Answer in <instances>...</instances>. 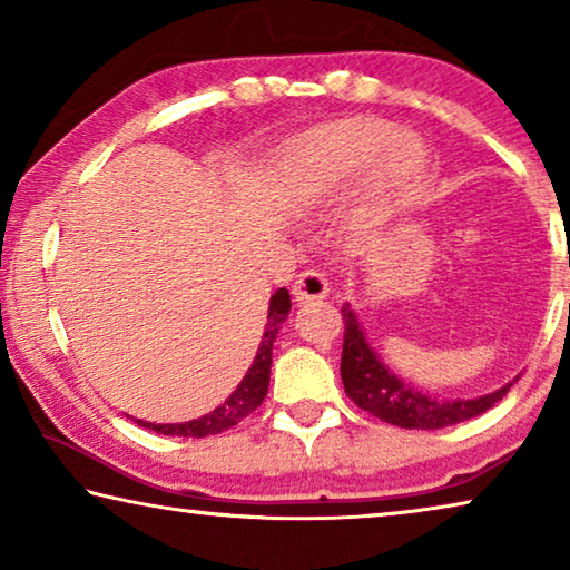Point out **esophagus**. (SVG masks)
<instances>
[{
  "label": "esophagus",
  "instance_id": "obj_1",
  "mask_svg": "<svg viewBox=\"0 0 570 570\" xmlns=\"http://www.w3.org/2000/svg\"><path fill=\"white\" fill-rule=\"evenodd\" d=\"M292 294L298 304L314 302V298H324L330 294V282H326L324 274L316 272V268H306V272L296 276Z\"/></svg>",
  "mask_w": 570,
  "mask_h": 570
}]
</instances>
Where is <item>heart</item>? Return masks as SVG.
I'll return each mask as SVG.
<instances>
[{
    "label": "heart",
    "instance_id": "1",
    "mask_svg": "<svg viewBox=\"0 0 570 570\" xmlns=\"http://www.w3.org/2000/svg\"><path fill=\"white\" fill-rule=\"evenodd\" d=\"M390 125L374 118H356L326 125L298 142L294 168V196L306 208H320L340 193L366 163L370 186L380 204L366 218L382 214V198L410 180L424 163V146L412 132H389Z\"/></svg>",
    "mask_w": 570,
    "mask_h": 570
}]
</instances>
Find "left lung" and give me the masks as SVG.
<instances>
[{"label": "left lung", "instance_id": "1", "mask_svg": "<svg viewBox=\"0 0 570 570\" xmlns=\"http://www.w3.org/2000/svg\"><path fill=\"white\" fill-rule=\"evenodd\" d=\"M344 344H342V382L344 392L356 407L374 414L382 422L404 430H440L465 422L488 412L508 394L510 384L493 394L475 400H435L410 387L397 374L382 364L377 352L366 344V336L356 322L350 304L342 306Z\"/></svg>", "mask_w": 570, "mask_h": 570}]
</instances>
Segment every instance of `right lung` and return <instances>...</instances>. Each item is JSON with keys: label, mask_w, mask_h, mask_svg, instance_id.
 Listing matches in <instances>:
<instances>
[{"label": "right lung", "mask_w": 570, "mask_h": 570, "mask_svg": "<svg viewBox=\"0 0 570 570\" xmlns=\"http://www.w3.org/2000/svg\"><path fill=\"white\" fill-rule=\"evenodd\" d=\"M288 308H292V298H288L286 288H278L272 296V304H268V316H266V332L264 340L258 344L256 360L248 366L246 377L240 380L238 387L230 392V397L216 407L210 414L204 417L190 420V422H178V424H153V422H140L142 428H148L158 435H178V438H208L218 435V432L230 430L244 417H248L258 404L264 402L268 392V377H272V350L276 342V334L282 330L284 320L288 316Z\"/></svg>", "instance_id": "1"}]
</instances>
